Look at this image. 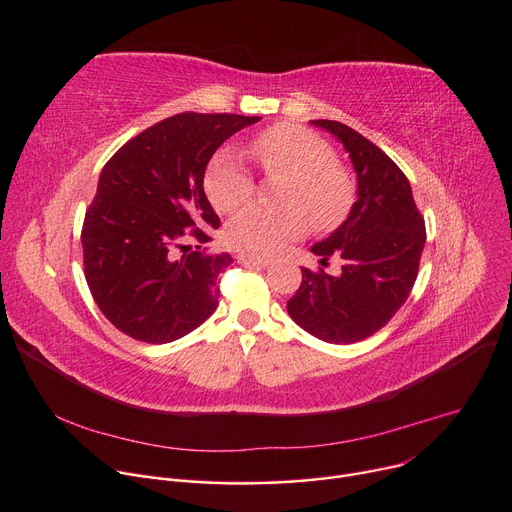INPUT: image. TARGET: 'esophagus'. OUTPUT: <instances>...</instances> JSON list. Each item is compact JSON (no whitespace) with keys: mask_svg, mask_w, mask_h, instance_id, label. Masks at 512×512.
Masks as SVG:
<instances>
[{"mask_svg":"<svg viewBox=\"0 0 512 512\" xmlns=\"http://www.w3.org/2000/svg\"><path fill=\"white\" fill-rule=\"evenodd\" d=\"M237 260L242 262V264H246V266H268V264H270V260H266V258H260V256H246V254L237 256Z\"/></svg>","mask_w":512,"mask_h":512,"instance_id":"34e87169","label":"esophagus"}]
</instances>
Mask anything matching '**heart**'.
I'll return each instance as SVG.
<instances>
[{
  "mask_svg": "<svg viewBox=\"0 0 512 512\" xmlns=\"http://www.w3.org/2000/svg\"><path fill=\"white\" fill-rule=\"evenodd\" d=\"M248 150L268 177L283 175L287 182L279 190L281 206L252 204L229 221L225 239L233 250L270 256L302 235L308 221L318 231H330L351 215L357 200L355 177L316 132L277 124L258 132ZM204 190L221 213H235L252 200L256 182L242 157L223 148L206 169Z\"/></svg>",
  "mask_w": 512,
  "mask_h": 512,
  "instance_id": "heart-1",
  "label": "heart"
}]
</instances>
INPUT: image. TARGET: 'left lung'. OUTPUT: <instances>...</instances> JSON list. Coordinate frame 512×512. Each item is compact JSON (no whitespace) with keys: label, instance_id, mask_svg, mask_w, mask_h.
I'll return each instance as SVG.
<instances>
[{"label":"left lung","instance_id":"obj_1","mask_svg":"<svg viewBox=\"0 0 512 512\" xmlns=\"http://www.w3.org/2000/svg\"><path fill=\"white\" fill-rule=\"evenodd\" d=\"M312 124L347 148L359 198L347 221L312 248L322 266L302 268V285L287 312L326 343H357L378 333L407 302L426 244V223L409 179L374 142L333 119ZM330 257L342 260L339 276L323 270Z\"/></svg>","mask_w":512,"mask_h":512}]
</instances>
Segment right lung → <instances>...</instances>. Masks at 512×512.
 <instances>
[{"label": "right lung", "instance_id": "add662e5", "mask_svg": "<svg viewBox=\"0 0 512 512\" xmlns=\"http://www.w3.org/2000/svg\"><path fill=\"white\" fill-rule=\"evenodd\" d=\"M258 119L177 113L128 140L103 167L80 233L84 277L124 335L171 343L217 310L219 275L233 258L202 248L206 227L221 225L202 188L204 169L231 134Z\"/></svg>", "mask_w": 512, "mask_h": 512}]
</instances>
